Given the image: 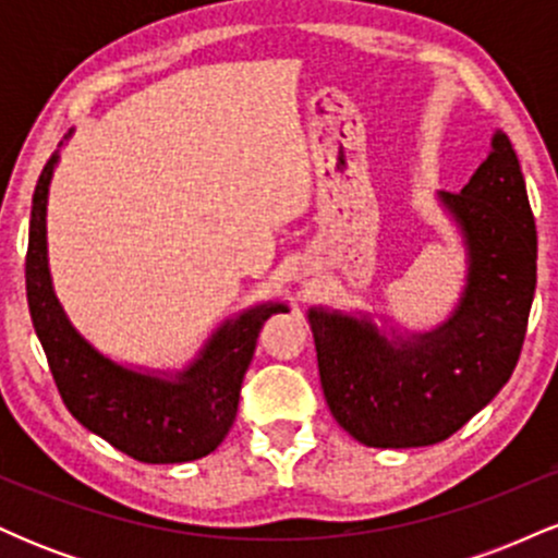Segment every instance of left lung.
Instances as JSON below:
<instances>
[{
    "instance_id": "1",
    "label": "left lung",
    "mask_w": 558,
    "mask_h": 558,
    "mask_svg": "<svg viewBox=\"0 0 558 558\" xmlns=\"http://www.w3.org/2000/svg\"><path fill=\"white\" fill-rule=\"evenodd\" d=\"M438 204L462 235L464 286L430 330L312 306L319 383L338 425L373 448L433 446L470 422L520 360L535 296L537 235L517 151L504 131L459 194Z\"/></svg>"
}]
</instances>
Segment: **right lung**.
<instances>
[{"label":"right lung","instance_id":"obj_1","mask_svg":"<svg viewBox=\"0 0 558 558\" xmlns=\"http://www.w3.org/2000/svg\"><path fill=\"white\" fill-rule=\"evenodd\" d=\"M73 136L68 133L65 141ZM62 146V144H60ZM60 151L38 175L31 207L25 291L34 330L62 401L88 433L146 464H183L226 440L262 325L286 301H262L222 319L183 369H149L107 356L75 328L57 299L47 246L49 185Z\"/></svg>","mask_w":558,"mask_h":558}]
</instances>
